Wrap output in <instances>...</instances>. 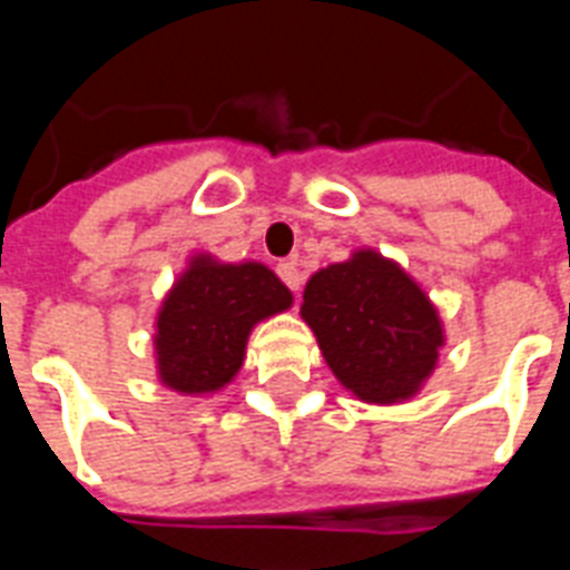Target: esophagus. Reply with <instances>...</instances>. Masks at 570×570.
<instances>
[{
  "label": "esophagus",
  "mask_w": 570,
  "mask_h": 570,
  "mask_svg": "<svg viewBox=\"0 0 570 570\" xmlns=\"http://www.w3.org/2000/svg\"><path fill=\"white\" fill-rule=\"evenodd\" d=\"M277 275H281V281H284V284L289 286L295 295L302 293L304 277H302V268H298V263H295V259H281V263H277Z\"/></svg>",
  "instance_id": "obj_1"
}]
</instances>
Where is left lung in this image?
Wrapping results in <instances>:
<instances>
[{
	"instance_id": "8db88e82",
	"label": "left lung",
	"mask_w": 570,
	"mask_h": 570,
	"mask_svg": "<svg viewBox=\"0 0 570 570\" xmlns=\"http://www.w3.org/2000/svg\"><path fill=\"white\" fill-rule=\"evenodd\" d=\"M302 320L331 373L361 402L396 405L432 379L446 343L423 286L375 248L320 268L304 286Z\"/></svg>"
}]
</instances>
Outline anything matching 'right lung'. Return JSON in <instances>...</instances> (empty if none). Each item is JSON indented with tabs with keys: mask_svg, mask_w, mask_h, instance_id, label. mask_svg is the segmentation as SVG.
<instances>
[{
	"mask_svg": "<svg viewBox=\"0 0 570 570\" xmlns=\"http://www.w3.org/2000/svg\"><path fill=\"white\" fill-rule=\"evenodd\" d=\"M293 307V293L263 263L195 254L156 313V375L183 396L227 387L254 325Z\"/></svg>",
	"mask_w": 570,
	"mask_h": 570,
	"instance_id": "right-lung-1",
	"label": "right lung"
}]
</instances>
